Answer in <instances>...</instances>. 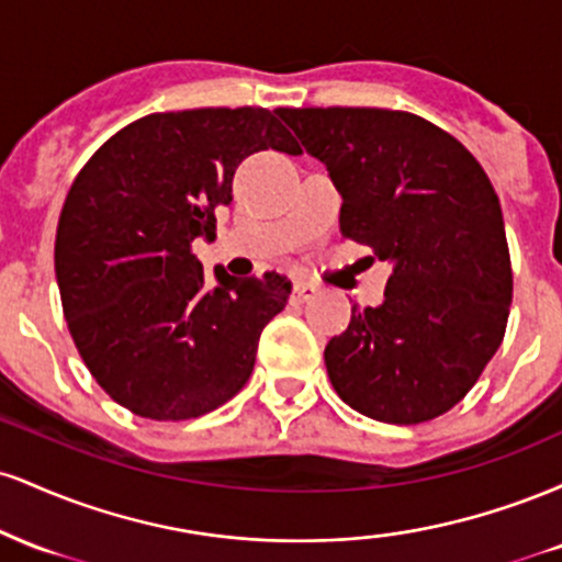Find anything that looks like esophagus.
Listing matches in <instances>:
<instances>
[{
  "label": "esophagus",
  "mask_w": 562,
  "mask_h": 562,
  "mask_svg": "<svg viewBox=\"0 0 562 562\" xmlns=\"http://www.w3.org/2000/svg\"><path fill=\"white\" fill-rule=\"evenodd\" d=\"M314 295H317V285H312V282H295V285H293V295H290V301H293V303H303V301H312Z\"/></svg>",
  "instance_id": "esophagus-1"
}]
</instances>
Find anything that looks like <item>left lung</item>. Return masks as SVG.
Listing matches in <instances>:
<instances>
[{
  "label": "left lung",
  "instance_id": "8db88e82",
  "mask_svg": "<svg viewBox=\"0 0 562 562\" xmlns=\"http://www.w3.org/2000/svg\"><path fill=\"white\" fill-rule=\"evenodd\" d=\"M330 171L340 235L389 261L380 306L325 348L338 396L380 423L460 404L505 338L513 267L499 198L462 142L389 108H277Z\"/></svg>",
  "mask_w": 562,
  "mask_h": 562
}]
</instances>
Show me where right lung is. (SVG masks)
Segmentation results:
<instances>
[{
    "mask_svg": "<svg viewBox=\"0 0 562 562\" xmlns=\"http://www.w3.org/2000/svg\"><path fill=\"white\" fill-rule=\"evenodd\" d=\"M301 147L267 108L150 113L115 132L63 203L55 274L83 364L115 404L147 420H192L229 402L254 372L290 280L216 269L192 254L232 203L256 150Z\"/></svg>",
    "mask_w": 562,
    "mask_h": 562,
    "instance_id": "add662e5",
    "label": "right lung"
}]
</instances>
